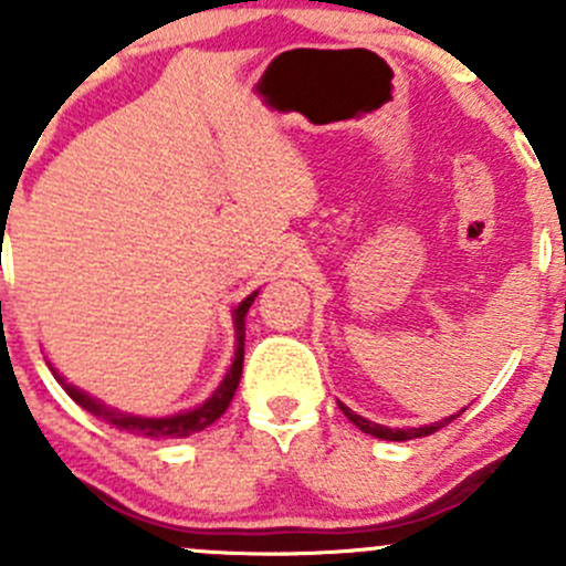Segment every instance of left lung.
I'll list each match as a JSON object with an SVG mask.
<instances>
[{
  "label": "left lung",
  "instance_id": "1",
  "mask_svg": "<svg viewBox=\"0 0 566 566\" xmlns=\"http://www.w3.org/2000/svg\"><path fill=\"white\" fill-rule=\"evenodd\" d=\"M339 408H342V413L347 416V419L353 421V424L358 427V430L361 432H367V436H375V438H380V441H410V438H424V436H432V432H438L441 430V427H447L449 421H454L458 419V416L462 413V408L460 413H454V416H449V419H441V421H436V424H424V427H410V430H391V427H384V424H375V421H369V419H364V416H358V413H353L350 408H347V405H342L339 402Z\"/></svg>",
  "mask_w": 566,
  "mask_h": 566
}]
</instances>
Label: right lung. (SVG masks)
Here are the masks:
<instances>
[{
	"label": "right lung",
	"instance_id": "add662e5",
	"mask_svg": "<svg viewBox=\"0 0 566 566\" xmlns=\"http://www.w3.org/2000/svg\"><path fill=\"white\" fill-rule=\"evenodd\" d=\"M256 293H260V290H256ZM256 293H251L249 298H243L241 304L235 306V312H232V319H235V358H232L224 380H221L219 389L210 394L202 405H197V408L191 410H182V413H175V416H161V419H150V416H130V413H123V410L108 408V405L101 402V399L90 397V394H84L82 389H76V386H71L60 373H56V369H51V373H54V378L60 380V386L67 391V397H71L73 402H78L84 410H90V413L98 416V419L108 421V424L117 427V430L134 432V436L150 438V441H175V438H188L193 436V432H202L205 427H210L216 419H221V413L230 408L238 384H241L243 339H247V312L249 306L254 304Z\"/></svg>",
	"mask_w": 566,
	"mask_h": 566
}]
</instances>
